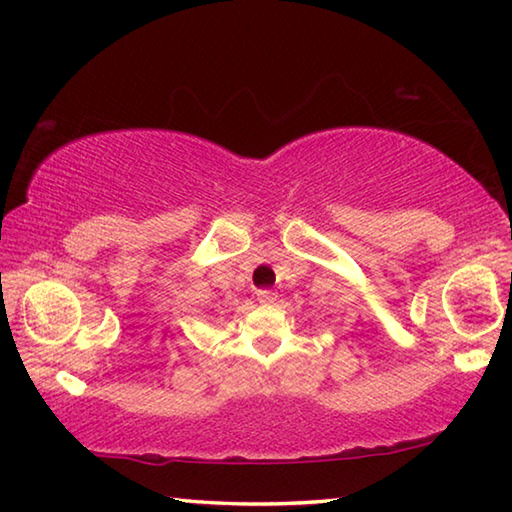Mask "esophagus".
Segmentation results:
<instances>
[{
  "label": "esophagus",
  "mask_w": 512,
  "mask_h": 512,
  "mask_svg": "<svg viewBox=\"0 0 512 512\" xmlns=\"http://www.w3.org/2000/svg\"><path fill=\"white\" fill-rule=\"evenodd\" d=\"M256 296H258V303H263V305H272L278 298V294L272 292V289H258Z\"/></svg>",
  "instance_id": "obj_1"
}]
</instances>
